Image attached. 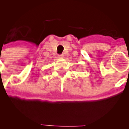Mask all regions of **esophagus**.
I'll return each mask as SVG.
<instances>
[{"mask_svg": "<svg viewBox=\"0 0 129 129\" xmlns=\"http://www.w3.org/2000/svg\"><path fill=\"white\" fill-rule=\"evenodd\" d=\"M63 57H64V55L62 54L58 55V57L59 58H63Z\"/></svg>", "mask_w": 129, "mask_h": 129, "instance_id": "34e87169", "label": "esophagus"}]
</instances>
